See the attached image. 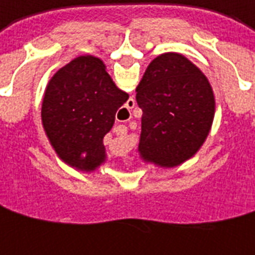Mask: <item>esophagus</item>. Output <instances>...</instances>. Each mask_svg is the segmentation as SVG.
I'll return each mask as SVG.
<instances>
[{"label": "esophagus", "mask_w": 255, "mask_h": 255, "mask_svg": "<svg viewBox=\"0 0 255 255\" xmlns=\"http://www.w3.org/2000/svg\"><path fill=\"white\" fill-rule=\"evenodd\" d=\"M128 107H129V108L134 107V100H133V99H131V100H129V102H128Z\"/></svg>", "instance_id": "34e87169"}]
</instances>
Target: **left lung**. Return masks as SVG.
I'll return each instance as SVG.
<instances>
[{"instance_id": "1", "label": "left lung", "mask_w": 255, "mask_h": 255, "mask_svg": "<svg viewBox=\"0 0 255 255\" xmlns=\"http://www.w3.org/2000/svg\"><path fill=\"white\" fill-rule=\"evenodd\" d=\"M142 110L140 158L159 167H176L203 145L213 125L216 99L205 74L185 56H156L136 88Z\"/></svg>"}]
</instances>
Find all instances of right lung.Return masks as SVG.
I'll list each match as a JSON object with an SVG mask.
<instances>
[{"mask_svg": "<svg viewBox=\"0 0 255 255\" xmlns=\"http://www.w3.org/2000/svg\"><path fill=\"white\" fill-rule=\"evenodd\" d=\"M128 99L99 57L78 56L61 67L46 85L41 108L44 130L57 156L84 173L104 165L103 138Z\"/></svg>", "mask_w": 255, "mask_h": 255, "instance_id": "obj_1", "label": "right lung"}]
</instances>
